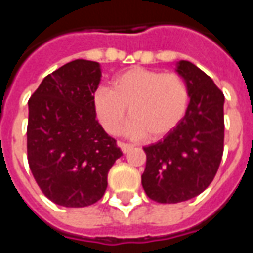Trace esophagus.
Here are the masks:
<instances>
[{"label":"esophagus","mask_w":253,"mask_h":253,"mask_svg":"<svg viewBox=\"0 0 253 253\" xmlns=\"http://www.w3.org/2000/svg\"><path fill=\"white\" fill-rule=\"evenodd\" d=\"M118 146L121 148V150L123 153H127V152H130L134 146L130 145V143H125V142H118Z\"/></svg>","instance_id":"1"}]
</instances>
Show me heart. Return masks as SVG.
Masks as SVG:
<instances>
[{"instance_id":"obj_1","label":"heart","mask_w":253,"mask_h":253,"mask_svg":"<svg viewBox=\"0 0 253 253\" xmlns=\"http://www.w3.org/2000/svg\"><path fill=\"white\" fill-rule=\"evenodd\" d=\"M92 104L100 125L111 135L119 132L128 108L131 119L126 126L127 135L159 139L184 119L190 89L186 80L176 73L130 67L114 77L111 89H96Z\"/></svg>"}]
</instances>
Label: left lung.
I'll return each instance as SVG.
<instances>
[{"instance_id":"8db88e82","label":"left lung","mask_w":253,"mask_h":253,"mask_svg":"<svg viewBox=\"0 0 253 253\" xmlns=\"http://www.w3.org/2000/svg\"><path fill=\"white\" fill-rule=\"evenodd\" d=\"M176 72L190 89L188 111L175 130L143 148L142 187L159 203H179L203 192L223 153V93L194 63L179 61Z\"/></svg>"}]
</instances>
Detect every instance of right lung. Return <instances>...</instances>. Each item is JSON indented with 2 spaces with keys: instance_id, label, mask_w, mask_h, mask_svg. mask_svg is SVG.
I'll list each match as a JSON object with an SVG mask.
<instances>
[{
  "instance_id": "add662e5",
  "label": "right lung",
  "mask_w": 253,
  "mask_h": 253,
  "mask_svg": "<svg viewBox=\"0 0 253 253\" xmlns=\"http://www.w3.org/2000/svg\"><path fill=\"white\" fill-rule=\"evenodd\" d=\"M100 80L99 62L76 59L44 77L28 100V164L42 192L59 206L101 199L122 156L96 121L92 96Z\"/></svg>"
}]
</instances>
